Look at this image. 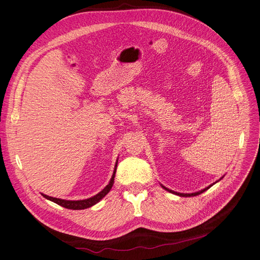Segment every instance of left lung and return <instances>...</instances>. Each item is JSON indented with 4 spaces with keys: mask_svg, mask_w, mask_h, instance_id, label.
Instances as JSON below:
<instances>
[{
    "mask_svg": "<svg viewBox=\"0 0 260 260\" xmlns=\"http://www.w3.org/2000/svg\"><path fill=\"white\" fill-rule=\"evenodd\" d=\"M217 182V181H216ZM215 183V182H214ZM214 183H212V184H210L209 186H207V188H205L204 190H202V191H199V192H195V193H179V192H175V191H172V190H170V189H168V188H165L164 185H162V188L164 189V190H166V191H169V192H171V193H173V194H176V195H179V196H182V197H190V196H196V195H200V194H202V193H204L205 191H207L208 190L209 188H211V186L214 184Z\"/></svg>",
    "mask_w": 260,
    "mask_h": 260,
    "instance_id": "8db88e82",
    "label": "left lung"
}]
</instances>
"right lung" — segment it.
<instances>
[{
	"label": "right lung",
	"instance_id": "1",
	"mask_svg": "<svg viewBox=\"0 0 260 260\" xmlns=\"http://www.w3.org/2000/svg\"><path fill=\"white\" fill-rule=\"evenodd\" d=\"M116 168H117V161H116V164H115V169H114V172H113V175H112V178L109 182V184L106 186L105 189H103L101 192H99L98 194H96L95 196L90 197V199H87V200H82V201H66V200H60V199H56V197H51V196H48L46 194H43L44 197H46L47 200L53 202L61 207H64V208H67V209H72V210H81V209H86V208H89V207L96 205L97 203H99L103 197H105L109 192L110 190L112 189L113 186V183H114V177H115V173H116Z\"/></svg>",
	"mask_w": 260,
	"mask_h": 260
}]
</instances>
